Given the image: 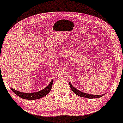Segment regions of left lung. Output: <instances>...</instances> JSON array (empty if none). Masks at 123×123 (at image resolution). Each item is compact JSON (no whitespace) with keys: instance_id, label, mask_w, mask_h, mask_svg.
Instances as JSON below:
<instances>
[{"instance_id":"8db88e82","label":"left lung","mask_w":123,"mask_h":123,"mask_svg":"<svg viewBox=\"0 0 123 123\" xmlns=\"http://www.w3.org/2000/svg\"><path fill=\"white\" fill-rule=\"evenodd\" d=\"M70 87L71 90L73 91L74 93H75L77 96H79L80 97H85V98H99L101 97L102 96L105 95V94H101V95H93V94H88L86 93H84V92H81L80 91L77 90L76 88H75L71 84L70 82H69Z\"/></svg>"}]
</instances>
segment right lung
Here are the masks:
<instances>
[{
	"instance_id": "right-lung-1",
	"label": "right lung",
	"mask_w": 123,
	"mask_h": 123,
	"mask_svg": "<svg viewBox=\"0 0 123 123\" xmlns=\"http://www.w3.org/2000/svg\"><path fill=\"white\" fill-rule=\"evenodd\" d=\"M53 82V80H52L50 82L49 85L48 86H47L46 88H44V89L39 91L38 92H33V93H24V92H21L16 90L13 89L11 87L10 88L16 95L19 96L20 97L22 98L29 100H35L39 99L46 96L50 91L51 89H52Z\"/></svg>"
}]
</instances>
